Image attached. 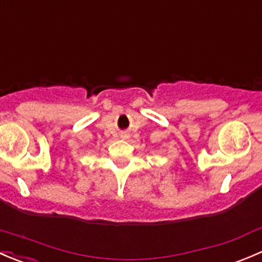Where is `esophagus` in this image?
<instances>
[{
    "instance_id": "34e87169",
    "label": "esophagus",
    "mask_w": 262,
    "mask_h": 262,
    "mask_svg": "<svg viewBox=\"0 0 262 262\" xmlns=\"http://www.w3.org/2000/svg\"><path fill=\"white\" fill-rule=\"evenodd\" d=\"M121 138H123V139H128L129 136H128V134H123V136H121Z\"/></svg>"
}]
</instances>
